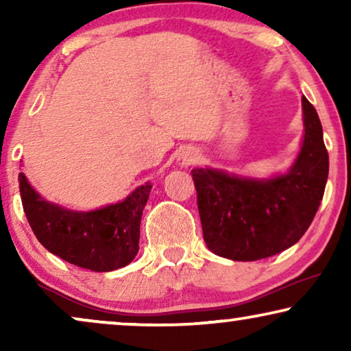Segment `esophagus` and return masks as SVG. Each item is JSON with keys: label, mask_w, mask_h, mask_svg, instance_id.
<instances>
[{"label": "esophagus", "mask_w": 351, "mask_h": 351, "mask_svg": "<svg viewBox=\"0 0 351 351\" xmlns=\"http://www.w3.org/2000/svg\"><path fill=\"white\" fill-rule=\"evenodd\" d=\"M199 160V153L196 148H184L177 156V165L180 167H189Z\"/></svg>", "instance_id": "34e87169"}]
</instances>
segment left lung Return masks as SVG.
Wrapping results in <instances>:
<instances>
[{
	"instance_id": "1",
	"label": "left lung",
	"mask_w": 351,
	"mask_h": 351,
	"mask_svg": "<svg viewBox=\"0 0 351 351\" xmlns=\"http://www.w3.org/2000/svg\"><path fill=\"white\" fill-rule=\"evenodd\" d=\"M302 112L305 132L287 172L257 179L213 167L191 171L209 251L230 261H261L294 246L308 230L324 195L329 155L306 97Z\"/></svg>"
}]
</instances>
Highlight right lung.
I'll list each match as a JSON object with an SVG mask.
<instances>
[{
	"label": "right lung",
	"mask_w": 351,
	"mask_h": 351,
	"mask_svg": "<svg viewBox=\"0 0 351 351\" xmlns=\"http://www.w3.org/2000/svg\"><path fill=\"white\" fill-rule=\"evenodd\" d=\"M19 189L33 233L54 256L93 271L118 270L137 256L150 182L119 203L94 210H73L51 203L33 189L23 172L19 174Z\"/></svg>",
	"instance_id": "obj_1"
}]
</instances>
